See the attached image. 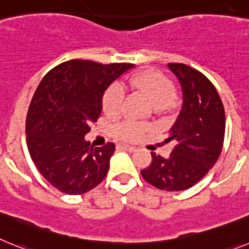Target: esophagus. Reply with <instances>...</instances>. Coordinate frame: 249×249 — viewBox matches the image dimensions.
Masks as SVG:
<instances>
[{"mask_svg":"<svg viewBox=\"0 0 249 249\" xmlns=\"http://www.w3.org/2000/svg\"><path fill=\"white\" fill-rule=\"evenodd\" d=\"M118 148L120 149H124V150L129 151V153H133V151L137 150V148L135 146H131V145H125V144H119Z\"/></svg>","mask_w":249,"mask_h":249,"instance_id":"esophagus-1","label":"esophagus"}]
</instances>
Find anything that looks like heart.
<instances>
[{"mask_svg":"<svg viewBox=\"0 0 249 249\" xmlns=\"http://www.w3.org/2000/svg\"><path fill=\"white\" fill-rule=\"evenodd\" d=\"M129 85L142 92L155 107H169L176 100V85L169 77L155 70H145L130 77ZM123 92L118 86L112 85L104 92L103 110L107 115H118L122 107ZM146 124L138 122H124L114 127V135L118 139L133 142L138 140L148 130Z\"/></svg>","mask_w":249,"mask_h":249,"instance_id":"b5f03b06","label":"heart"}]
</instances>
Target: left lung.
I'll return each instance as SVG.
<instances>
[{
  "instance_id": "1",
  "label": "left lung",
  "mask_w": 249,
  "mask_h": 249,
  "mask_svg": "<svg viewBox=\"0 0 249 249\" xmlns=\"http://www.w3.org/2000/svg\"><path fill=\"white\" fill-rule=\"evenodd\" d=\"M178 77L183 105L165 142L176 144L169 158L151 153V163L142 176L151 185L168 192L193 187L214 165L223 146L226 114L217 89L196 69L168 64Z\"/></svg>"
}]
</instances>
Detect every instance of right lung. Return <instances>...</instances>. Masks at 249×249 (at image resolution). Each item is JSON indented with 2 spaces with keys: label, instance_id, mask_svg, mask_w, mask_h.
<instances>
[{
  "label": "right lung",
  "instance_id": "obj_1",
  "mask_svg": "<svg viewBox=\"0 0 249 249\" xmlns=\"http://www.w3.org/2000/svg\"><path fill=\"white\" fill-rule=\"evenodd\" d=\"M131 68L70 60L36 89L26 118L27 146L41 176L62 193L84 194L107 177L115 144L94 148L85 135L100 116L105 90Z\"/></svg>",
  "mask_w": 249,
  "mask_h": 249
}]
</instances>
